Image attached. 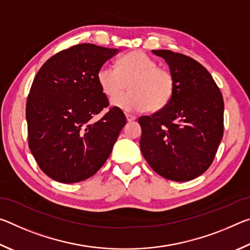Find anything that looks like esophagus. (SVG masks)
I'll return each mask as SVG.
<instances>
[{
    "label": "esophagus",
    "mask_w": 250,
    "mask_h": 250,
    "mask_svg": "<svg viewBox=\"0 0 250 250\" xmlns=\"http://www.w3.org/2000/svg\"><path fill=\"white\" fill-rule=\"evenodd\" d=\"M125 118L128 121H133L137 119V117H135L134 115H130V113H125Z\"/></svg>",
    "instance_id": "obj_1"
}]
</instances>
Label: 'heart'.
I'll return each instance as SVG.
<instances>
[{
    "label": "heart",
    "instance_id": "heart-1",
    "mask_svg": "<svg viewBox=\"0 0 250 250\" xmlns=\"http://www.w3.org/2000/svg\"><path fill=\"white\" fill-rule=\"evenodd\" d=\"M104 94L113 98L130 83L131 91L112 99V104L125 111H152L167 107L174 92V78L170 71L158 67L153 58L142 50L124 55L117 67L104 64L97 73Z\"/></svg>",
    "mask_w": 250,
    "mask_h": 250
}]
</instances>
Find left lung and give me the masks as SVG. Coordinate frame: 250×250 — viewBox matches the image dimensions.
Returning <instances> with one entry per match:
<instances>
[{
	"instance_id": "obj_1",
	"label": "left lung",
	"mask_w": 250,
	"mask_h": 250,
	"mask_svg": "<svg viewBox=\"0 0 250 250\" xmlns=\"http://www.w3.org/2000/svg\"><path fill=\"white\" fill-rule=\"evenodd\" d=\"M164 58L174 78L167 107L139 118L141 152L164 179L186 182L203 174L215 158L224 132V100L204 66L172 50H152Z\"/></svg>"
}]
</instances>
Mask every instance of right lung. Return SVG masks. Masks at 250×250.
Returning a JSON list of instances; mask_svg holds the SVG:
<instances>
[{"instance_id":"right-lung-1","label":"right lung","mask_w":250,"mask_h":250,"mask_svg":"<svg viewBox=\"0 0 250 250\" xmlns=\"http://www.w3.org/2000/svg\"><path fill=\"white\" fill-rule=\"evenodd\" d=\"M117 53L94 44L71 46L50 57L34 78L26 103L28 146L50 179L84 181L111 153L125 113L112 107L99 121L93 117L109 105L97 73Z\"/></svg>"}]
</instances>
